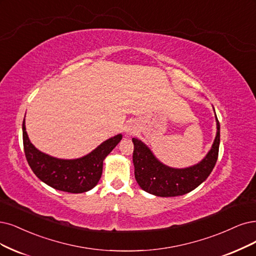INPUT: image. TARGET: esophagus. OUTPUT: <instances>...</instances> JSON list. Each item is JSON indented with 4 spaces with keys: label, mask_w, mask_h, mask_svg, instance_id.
<instances>
[{
    "label": "esophagus",
    "mask_w": 256,
    "mask_h": 256,
    "mask_svg": "<svg viewBox=\"0 0 256 256\" xmlns=\"http://www.w3.org/2000/svg\"><path fill=\"white\" fill-rule=\"evenodd\" d=\"M123 130H124V133L126 135H132L136 132V124L134 122H128Z\"/></svg>",
    "instance_id": "34e87169"
}]
</instances>
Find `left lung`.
<instances>
[{
	"label": "left lung",
	"instance_id": "left-lung-1",
	"mask_svg": "<svg viewBox=\"0 0 256 256\" xmlns=\"http://www.w3.org/2000/svg\"><path fill=\"white\" fill-rule=\"evenodd\" d=\"M215 112V110H214ZM216 119V136L208 154L198 164L176 168L164 164L142 141L133 138L135 178L144 191L160 197H174L193 191L209 177L218 157L220 142V122Z\"/></svg>",
	"mask_w": 256,
	"mask_h": 256
}]
</instances>
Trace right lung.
I'll list each match as a JSON object with an SVG mask.
<instances>
[{"label": "right lung", "mask_w": 256, "mask_h": 256, "mask_svg": "<svg viewBox=\"0 0 256 256\" xmlns=\"http://www.w3.org/2000/svg\"><path fill=\"white\" fill-rule=\"evenodd\" d=\"M24 152L32 172L47 186L68 193L88 192L99 182L103 162L122 139L118 134L92 150L90 153L76 159H61L38 150L28 138L25 119L23 121Z\"/></svg>", "instance_id": "add662e5"}]
</instances>
